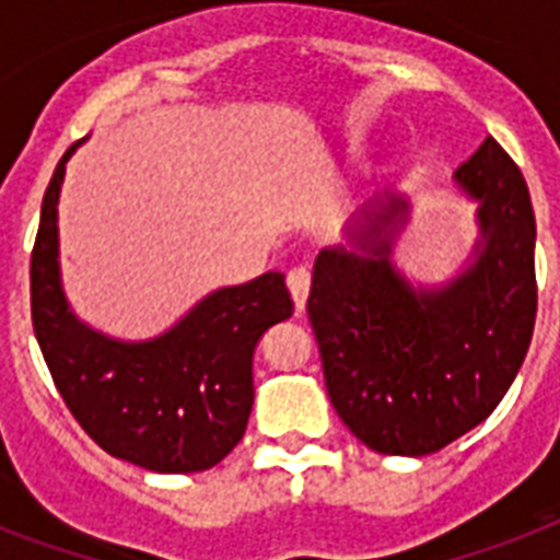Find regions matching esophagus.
Returning a JSON list of instances; mask_svg holds the SVG:
<instances>
[{"mask_svg": "<svg viewBox=\"0 0 560 560\" xmlns=\"http://www.w3.org/2000/svg\"><path fill=\"white\" fill-rule=\"evenodd\" d=\"M288 288L290 295H293L295 311L302 313L304 304H307V293H311V270H307V267H295V270H290Z\"/></svg>", "mask_w": 560, "mask_h": 560, "instance_id": "obj_1", "label": "esophagus"}]
</instances>
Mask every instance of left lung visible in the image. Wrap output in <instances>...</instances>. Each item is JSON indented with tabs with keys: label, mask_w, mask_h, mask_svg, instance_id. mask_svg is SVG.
I'll use <instances>...</instances> for the list:
<instances>
[{
	"label": "left lung",
	"mask_w": 560,
	"mask_h": 560,
	"mask_svg": "<svg viewBox=\"0 0 560 560\" xmlns=\"http://www.w3.org/2000/svg\"><path fill=\"white\" fill-rule=\"evenodd\" d=\"M477 203V238L452 279L413 281L394 261L411 198L388 189L351 224L348 244L313 267L307 316L327 397L368 448L399 457L440 452L489 417L529 351L535 212L512 158L486 138L454 172Z\"/></svg>",
	"instance_id": "8db88e82"
}]
</instances>
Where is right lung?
<instances>
[{"label":"right lung","instance_id":"1","mask_svg":"<svg viewBox=\"0 0 560 560\" xmlns=\"http://www.w3.org/2000/svg\"><path fill=\"white\" fill-rule=\"evenodd\" d=\"M62 154L45 189L31 256V316L59 397L112 457L158 475L212 469L244 438L253 411V353L267 327L293 316L281 272L218 288L163 334L117 339L71 311L59 272Z\"/></svg>","mask_w":560,"mask_h":560}]
</instances>
